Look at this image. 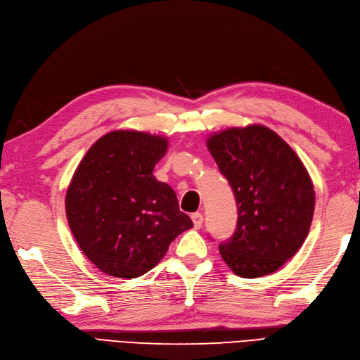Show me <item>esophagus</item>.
Masks as SVG:
<instances>
[{
    "mask_svg": "<svg viewBox=\"0 0 360 360\" xmlns=\"http://www.w3.org/2000/svg\"><path fill=\"white\" fill-rule=\"evenodd\" d=\"M191 220H193V224H195V228L199 229L202 226V222H204V216H202L200 213H193Z\"/></svg>",
    "mask_w": 360,
    "mask_h": 360,
    "instance_id": "esophagus-1",
    "label": "esophagus"
}]
</instances>
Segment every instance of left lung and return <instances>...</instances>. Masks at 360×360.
<instances>
[{
	"instance_id": "left-lung-1",
	"label": "left lung",
	"mask_w": 360,
	"mask_h": 360,
	"mask_svg": "<svg viewBox=\"0 0 360 360\" xmlns=\"http://www.w3.org/2000/svg\"><path fill=\"white\" fill-rule=\"evenodd\" d=\"M207 147L228 179L237 228L220 255L236 275L259 278L280 269L309 234L315 190L298 155L269 127L250 124L210 135Z\"/></svg>"
}]
</instances>
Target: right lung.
Returning a JSON list of instances; mask_svg holds the SVG:
<instances>
[{
  "label": "right lung",
  "mask_w": 360,
  "mask_h": 360,
  "mask_svg": "<svg viewBox=\"0 0 360 360\" xmlns=\"http://www.w3.org/2000/svg\"><path fill=\"white\" fill-rule=\"evenodd\" d=\"M167 147L161 135L112 131L91 146L72 174L65 196L68 225L101 272L141 276L193 226L176 193L153 176Z\"/></svg>",
  "instance_id": "1"
}]
</instances>
